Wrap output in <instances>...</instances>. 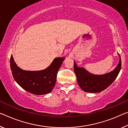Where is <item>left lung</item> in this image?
I'll return each instance as SVG.
<instances>
[{"label":"left lung","mask_w":128,"mask_h":128,"mask_svg":"<svg viewBox=\"0 0 128 128\" xmlns=\"http://www.w3.org/2000/svg\"><path fill=\"white\" fill-rule=\"evenodd\" d=\"M118 55L120 60L116 68L112 71L102 74H93L84 67H79L74 61V71L78 86L82 90L88 93H99L110 86L121 70V57L118 53Z\"/></svg>","instance_id":"obj_1"}]
</instances>
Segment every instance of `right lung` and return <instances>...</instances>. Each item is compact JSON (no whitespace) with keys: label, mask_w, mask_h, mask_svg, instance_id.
Listing matches in <instances>:
<instances>
[{"label":"right lung","mask_w":128,"mask_h":128,"mask_svg":"<svg viewBox=\"0 0 128 128\" xmlns=\"http://www.w3.org/2000/svg\"><path fill=\"white\" fill-rule=\"evenodd\" d=\"M64 60L65 57L56 58L46 68L31 71L19 68L11 54L10 67L15 82L22 88L34 94L43 95L50 93L54 89L57 73Z\"/></svg>","instance_id":"add662e5"}]
</instances>
